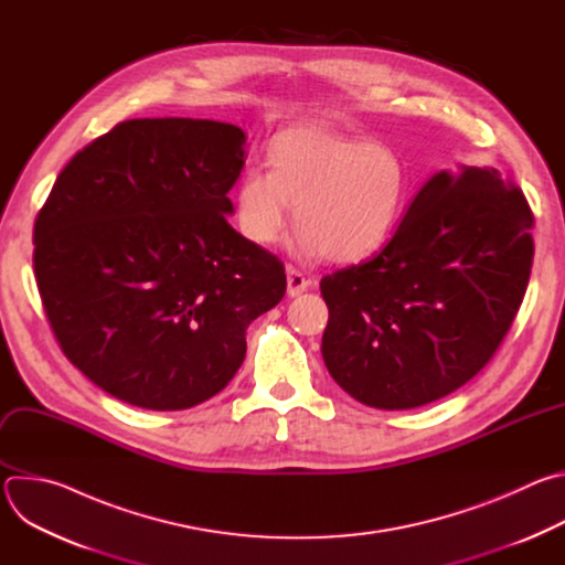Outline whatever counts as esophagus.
<instances>
[{
    "instance_id": "34e87169",
    "label": "esophagus",
    "mask_w": 565,
    "mask_h": 565,
    "mask_svg": "<svg viewBox=\"0 0 565 565\" xmlns=\"http://www.w3.org/2000/svg\"><path fill=\"white\" fill-rule=\"evenodd\" d=\"M286 275H288V295H290V297H297V295H301L303 290H308L310 279H306L297 268L288 266V268H286Z\"/></svg>"
}]
</instances>
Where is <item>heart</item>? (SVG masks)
<instances>
[{
  "mask_svg": "<svg viewBox=\"0 0 565 565\" xmlns=\"http://www.w3.org/2000/svg\"><path fill=\"white\" fill-rule=\"evenodd\" d=\"M268 156L270 168H248L234 192V221L253 244H277L292 205L303 257L358 262L386 244L409 190L393 147L297 125L273 138Z\"/></svg>",
  "mask_w": 565,
  "mask_h": 565,
  "instance_id": "1",
  "label": "heart"
}]
</instances>
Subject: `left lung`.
<instances>
[{"label": "left lung", "mask_w": 565, "mask_h": 565, "mask_svg": "<svg viewBox=\"0 0 565 565\" xmlns=\"http://www.w3.org/2000/svg\"><path fill=\"white\" fill-rule=\"evenodd\" d=\"M534 214L494 168L431 177L386 246L319 281L321 355L375 409H414L486 366L525 297Z\"/></svg>", "instance_id": "1"}]
</instances>
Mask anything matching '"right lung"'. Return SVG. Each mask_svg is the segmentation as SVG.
<instances>
[{
  "instance_id": "right-lung-1",
  "label": "right lung",
  "mask_w": 565,
  "mask_h": 565,
  "mask_svg": "<svg viewBox=\"0 0 565 565\" xmlns=\"http://www.w3.org/2000/svg\"><path fill=\"white\" fill-rule=\"evenodd\" d=\"M246 134L136 118L79 149L33 227L38 290L57 344L134 407L190 409L246 358V329L286 292L284 264L241 236L227 192Z\"/></svg>"
}]
</instances>
